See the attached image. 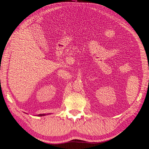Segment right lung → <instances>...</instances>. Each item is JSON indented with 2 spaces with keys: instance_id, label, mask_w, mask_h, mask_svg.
<instances>
[{
  "instance_id": "add662e5",
  "label": "right lung",
  "mask_w": 149,
  "mask_h": 149,
  "mask_svg": "<svg viewBox=\"0 0 149 149\" xmlns=\"http://www.w3.org/2000/svg\"><path fill=\"white\" fill-rule=\"evenodd\" d=\"M45 114H38V116H45Z\"/></svg>"
}]
</instances>
